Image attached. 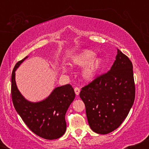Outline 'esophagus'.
<instances>
[{"instance_id": "obj_1", "label": "esophagus", "mask_w": 149, "mask_h": 149, "mask_svg": "<svg viewBox=\"0 0 149 149\" xmlns=\"http://www.w3.org/2000/svg\"><path fill=\"white\" fill-rule=\"evenodd\" d=\"M74 91H75V93H76V95L78 96V95H79V93H80V88H74Z\"/></svg>"}]
</instances>
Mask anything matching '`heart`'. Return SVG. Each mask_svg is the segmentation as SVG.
Returning a JSON list of instances; mask_svg holds the SVG:
<instances>
[{
  "label": "heart",
  "instance_id": "b5f03b06",
  "mask_svg": "<svg viewBox=\"0 0 149 149\" xmlns=\"http://www.w3.org/2000/svg\"><path fill=\"white\" fill-rule=\"evenodd\" d=\"M96 53L90 49H84L74 54L71 59V66L73 67H83L86 65L81 73L83 80L85 82H91L95 79L104 65L102 57H95ZM63 73L67 71V68L62 67Z\"/></svg>",
  "mask_w": 149,
  "mask_h": 149
}]
</instances>
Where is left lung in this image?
I'll list each match as a JSON object with an SVG mask.
<instances>
[{"label":"left lung","instance_id":"left-lung-1","mask_svg":"<svg viewBox=\"0 0 149 149\" xmlns=\"http://www.w3.org/2000/svg\"><path fill=\"white\" fill-rule=\"evenodd\" d=\"M117 51L111 69L83 87L80 92L89 125L97 134H107L117 129L134 104L132 64L125 54L118 49Z\"/></svg>","mask_w":149,"mask_h":149}]
</instances>
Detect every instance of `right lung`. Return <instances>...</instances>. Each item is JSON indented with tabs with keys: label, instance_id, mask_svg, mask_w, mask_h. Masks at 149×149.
I'll use <instances>...</instances> for the list:
<instances>
[{
	"label": "right lung",
	"instance_id": "obj_1",
	"mask_svg": "<svg viewBox=\"0 0 149 149\" xmlns=\"http://www.w3.org/2000/svg\"><path fill=\"white\" fill-rule=\"evenodd\" d=\"M28 58L18 61L11 78L12 100L17 113L28 127L38 136L45 139H56L63 136L66 130V113L75 99L74 90L67 84L55 88L45 100L38 102L27 100L18 90L15 71Z\"/></svg>",
	"mask_w": 149,
	"mask_h": 149
}]
</instances>
